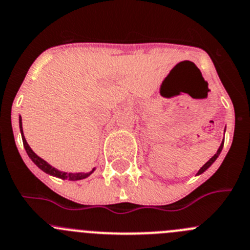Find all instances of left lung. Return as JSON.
Returning a JSON list of instances; mask_svg holds the SVG:
<instances>
[{"instance_id":"left-lung-1","label":"left lung","mask_w":250,"mask_h":250,"mask_svg":"<svg viewBox=\"0 0 250 250\" xmlns=\"http://www.w3.org/2000/svg\"><path fill=\"white\" fill-rule=\"evenodd\" d=\"M224 142H225V139H224V140H222L221 145H220V147H219V149H217L216 154H215V155H214V156H212V157H211V159H210V160H209V161H208V162H207V164H205V165H204V166H203V167H202V168H200V169H199V171H198V173H197V174H198V176H199V174H202V173H203V172H205V171H207V169H208V168H209V167H210V166H211V165H212V164H214V162H215V160H216V159H217V157H219L220 152H221L222 147H224Z\"/></svg>"}]
</instances>
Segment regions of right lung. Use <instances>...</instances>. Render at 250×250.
I'll use <instances>...</instances> for the list:
<instances>
[{"label":"right lung","mask_w":250,"mask_h":250,"mask_svg":"<svg viewBox=\"0 0 250 250\" xmlns=\"http://www.w3.org/2000/svg\"><path fill=\"white\" fill-rule=\"evenodd\" d=\"M19 128H21V139H23V145H24V149H25L26 154H28V156L30 157L31 161H33L34 164H35L36 166L41 169V171L45 172V173L51 174V176L57 177V178H61V179H68V181H81V179H84V178H86V177H89L94 171H95V168L91 169L90 172H86V173H84V172H78V173H72V172H69L68 173V172L58 171L57 168H55V167L51 166L50 164H47L45 160H42L41 157H39L38 155H36L35 152L31 150V147L29 146V144L26 143V140H25V137H24V134H23V127H21V116H19Z\"/></svg>","instance_id":"1"}]
</instances>
